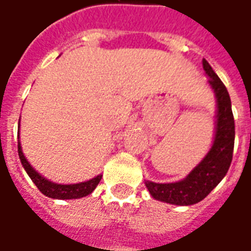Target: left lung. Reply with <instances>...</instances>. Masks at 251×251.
I'll return each instance as SVG.
<instances>
[{
	"mask_svg": "<svg viewBox=\"0 0 251 251\" xmlns=\"http://www.w3.org/2000/svg\"><path fill=\"white\" fill-rule=\"evenodd\" d=\"M202 65L208 75V84L216 97L215 136L206 155L184 179L174 183L146 180L150 195L157 201L171 205L188 206L201 202L223 180L232 161L235 141V122L231 98L220 77L203 58Z\"/></svg>",
	"mask_w": 251,
	"mask_h": 251,
	"instance_id": "1",
	"label": "left lung"
}]
</instances>
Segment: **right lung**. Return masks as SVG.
I'll use <instances>...</instances> for the list:
<instances>
[{
  "label": "right lung",
  "instance_id": "right-lung-1",
  "mask_svg": "<svg viewBox=\"0 0 251 251\" xmlns=\"http://www.w3.org/2000/svg\"><path fill=\"white\" fill-rule=\"evenodd\" d=\"M17 151H19V158L22 161L23 168L25 169L27 175L30 176L31 180L34 181L38 190L42 193L43 195L53 198V200H77V198H83L87 197L94 191V188L98 186V183L101 180L102 175H98L93 179L86 181H80V183H75V184H58L54 181L48 180L45 176H42L35 168H32L28 160L25 158L23 150H22V143H20V123H19V129H17Z\"/></svg>",
  "mask_w": 251,
  "mask_h": 251
}]
</instances>
